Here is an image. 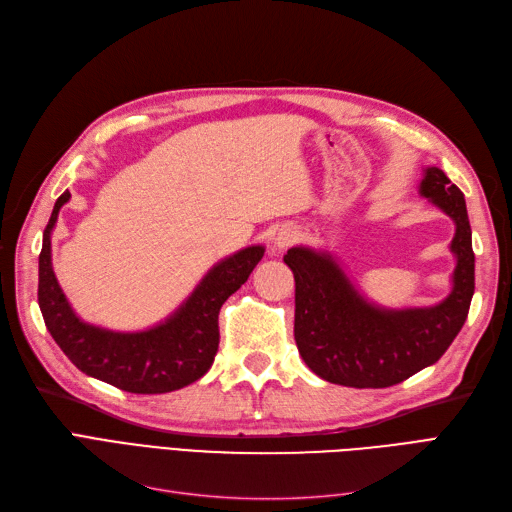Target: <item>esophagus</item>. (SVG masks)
Masks as SVG:
<instances>
[{
    "instance_id": "esophagus-1",
    "label": "esophagus",
    "mask_w": 512,
    "mask_h": 512,
    "mask_svg": "<svg viewBox=\"0 0 512 512\" xmlns=\"http://www.w3.org/2000/svg\"><path fill=\"white\" fill-rule=\"evenodd\" d=\"M294 241H297V230L290 226H282L273 237V250H286V247L292 245Z\"/></svg>"
}]
</instances>
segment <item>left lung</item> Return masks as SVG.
<instances>
[{
	"label": "left lung",
	"mask_w": 512,
	"mask_h": 512,
	"mask_svg": "<svg viewBox=\"0 0 512 512\" xmlns=\"http://www.w3.org/2000/svg\"><path fill=\"white\" fill-rule=\"evenodd\" d=\"M421 194L455 222L453 290L433 307L382 309L365 301L331 254L290 247L294 342L322 380L354 389H386L436 363L453 344L474 294L472 228L466 198L440 168L425 170Z\"/></svg>",
	"instance_id": "obj_1"
}]
</instances>
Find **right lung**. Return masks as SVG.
Listing matches in <instances>:
<instances>
[{
    "instance_id": "1",
    "label": "right lung",
    "mask_w": 512,
    "mask_h": 512,
    "mask_svg": "<svg viewBox=\"0 0 512 512\" xmlns=\"http://www.w3.org/2000/svg\"><path fill=\"white\" fill-rule=\"evenodd\" d=\"M68 200L70 192L57 198L51 220L44 228L38 262L40 312L57 346L83 374L128 393H170L203 378L220 346V307L247 282L265 256V247H245L218 262L194 288L188 301L158 327L138 333L108 331L87 324L74 314L53 273L51 232L59 209Z\"/></svg>"
}]
</instances>
